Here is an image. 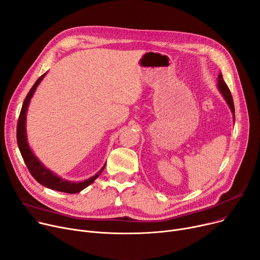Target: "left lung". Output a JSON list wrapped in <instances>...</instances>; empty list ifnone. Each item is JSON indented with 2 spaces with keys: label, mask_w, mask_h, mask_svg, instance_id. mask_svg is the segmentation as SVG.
Masks as SVG:
<instances>
[{
  "label": "left lung",
  "mask_w": 260,
  "mask_h": 260,
  "mask_svg": "<svg viewBox=\"0 0 260 260\" xmlns=\"http://www.w3.org/2000/svg\"><path fill=\"white\" fill-rule=\"evenodd\" d=\"M217 89L220 92V94L222 95V98L224 99L225 103L228 104L229 108H230L231 112L233 113V120H235V109H234V103H233V98L231 95V92H230V89L228 88L225 82L223 81V78H222V74L219 73L218 74V78H217Z\"/></svg>",
  "instance_id": "1"
}]
</instances>
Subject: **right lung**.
<instances>
[{
	"label": "right lung",
	"mask_w": 260,
	"mask_h": 260,
	"mask_svg": "<svg viewBox=\"0 0 260 260\" xmlns=\"http://www.w3.org/2000/svg\"><path fill=\"white\" fill-rule=\"evenodd\" d=\"M47 74V72L44 73L41 78L38 79V81L35 83L32 88L30 89L28 92L23 106H22V110L20 113L19 121H18V129H17V141H18V146L20 149V152L22 154V157L28 168V170L31 173V175L35 177V179L41 184L42 186L49 188L51 190L59 191V192H65V193H70L74 194L81 192L85 188H87L89 185L92 184V182L100 176V174L103 172L104 168L106 164L103 166L102 169L93 176H91L85 180L82 181H71L67 180L65 178H62L55 174L53 171L49 170L48 168H46L44 164L35 155L34 151L31 150L28 143L27 139V131H26V119H27V111H28V107L30 104V101H31L36 90L40 83L43 81L45 78V75Z\"/></svg>",
	"instance_id": "right-lung-1"
}]
</instances>
